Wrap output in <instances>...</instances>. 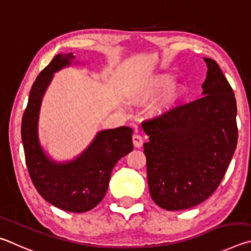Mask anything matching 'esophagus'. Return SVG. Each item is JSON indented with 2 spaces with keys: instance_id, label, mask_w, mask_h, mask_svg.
<instances>
[{
  "instance_id": "obj_1",
  "label": "esophagus",
  "mask_w": 251,
  "mask_h": 251,
  "mask_svg": "<svg viewBox=\"0 0 251 251\" xmlns=\"http://www.w3.org/2000/svg\"><path fill=\"white\" fill-rule=\"evenodd\" d=\"M132 141H133V146L135 148H141L143 146V137L141 134L134 133L132 137Z\"/></svg>"
}]
</instances>
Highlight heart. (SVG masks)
I'll use <instances>...</instances> for the list:
<instances>
[{"instance_id":"1","label":"heart","mask_w":251,"mask_h":251,"mask_svg":"<svg viewBox=\"0 0 251 251\" xmlns=\"http://www.w3.org/2000/svg\"><path fill=\"white\" fill-rule=\"evenodd\" d=\"M171 83H172V80L168 77L154 79V80L151 81L150 83H148L146 87H143L141 89L133 92V94L131 95L130 99L133 103H137V104L144 103L150 99H152L153 97H155L162 90H164L165 88H168ZM182 94H183L182 87L179 86L171 87L170 89L166 91V94L163 96V98H162L159 105H157L156 112L162 113L166 111L168 109H170L175 102H176L179 97L182 96Z\"/></svg>"}]
</instances>
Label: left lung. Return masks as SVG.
<instances>
[{
	"instance_id": "8db88e82",
	"label": "left lung",
	"mask_w": 251,
	"mask_h": 251,
	"mask_svg": "<svg viewBox=\"0 0 251 251\" xmlns=\"http://www.w3.org/2000/svg\"><path fill=\"white\" fill-rule=\"evenodd\" d=\"M203 97L142 122L148 184L166 210L194 207L217 190L237 147L235 94L216 61L204 58Z\"/></svg>"
}]
</instances>
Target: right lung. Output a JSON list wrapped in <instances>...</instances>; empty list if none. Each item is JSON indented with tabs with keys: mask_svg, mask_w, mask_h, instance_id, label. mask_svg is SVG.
Segmentation results:
<instances>
[{
	"mask_svg": "<svg viewBox=\"0 0 251 251\" xmlns=\"http://www.w3.org/2000/svg\"><path fill=\"white\" fill-rule=\"evenodd\" d=\"M73 52L57 55L34 81L22 118L21 134L30 179L44 200L66 212L85 213L95 208L107 193L113 166L132 151L130 126L104 130L90 147L73 162L57 164L47 159L37 138L42 97L52 74L70 64Z\"/></svg>",
	"mask_w": 251,
	"mask_h": 251,
	"instance_id": "right-lung-1",
	"label": "right lung"
}]
</instances>
